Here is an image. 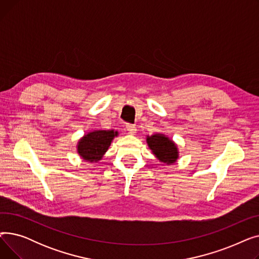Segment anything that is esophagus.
I'll return each instance as SVG.
<instances>
[{
    "mask_svg": "<svg viewBox=\"0 0 259 259\" xmlns=\"http://www.w3.org/2000/svg\"><path fill=\"white\" fill-rule=\"evenodd\" d=\"M126 130L131 133V134H134L135 132H137V127H135V125L133 124H127L126 125Z\"/></svg>",
    "mask_w": 259,
    "mask_h": 259,
    "instance_id": "34e87169",
    "label": "esophagus"
}]
</instances>
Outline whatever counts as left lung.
Listing matches in <instances>:
<instances>
[{
	"instance_id": "1",
	"label": "left lung",
	"mask_w": 259,
	"mask_h": 259,
	"mask_svg": "<svg viewBox=\"0 0 259 259\" xmlns=\"http://www.w3.org/2000/svg\"><path fill=\"white\" fill-rule=\"evenodd\" d=\"M147 143L149 148L151 149L152 152L160 161L170 165L178 159V148L164 134H154L152 137H148Z\"/></svg>"
}]
</instances>
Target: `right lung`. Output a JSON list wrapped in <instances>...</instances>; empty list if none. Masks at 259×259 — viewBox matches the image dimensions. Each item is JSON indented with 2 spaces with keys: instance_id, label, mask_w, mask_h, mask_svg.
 I'll list each match as a JSON object with an SVG mask.
<instances>
[{
  "instance_id": "1",
  "label": "right lung",
  "mask_w": 259,
  "mask_h": 259,
  "mask_svg": "<svg viewBox=\"0 0 259 259\" xmlns=\"http://www.w3.org/2000/svg\"><path fill=\"white\" fill-rule=\"evenodd\" d=\"M117 132L113 130H98L88 133L78 142L77 152L86 161L94 162L100 160L108 150Z\"/></svg>"
}]
</instances>
